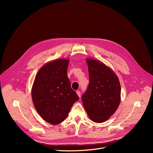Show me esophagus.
<instances>
[{
  "instance_id": "esophagus-1",
  "label": "esophagus",
  "mask_w": 153,
  "mask_h": 153,
  "mask_svg": "<svg viewBox=\"0 0 153 153\" xmlns=\"http://www.w3.org/2000/svg\"><path fill=\"white\" fill-rule=\"evenodd\" d=\"M76 93H77V94L78 95V96L80 97V96H81V93L80 92V91H76Z\"/></svg>"
}]
</instances>
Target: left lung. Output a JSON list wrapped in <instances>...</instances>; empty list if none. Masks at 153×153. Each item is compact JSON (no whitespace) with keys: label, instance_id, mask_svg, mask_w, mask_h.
Returning a JSON list of instances; mask_svg holds the SVG:
<instances>
[{"label":"left lung","instance_id":"obj_1","mask_svg":"<svg viewBox=\"0 0 153 153\" xmlns=\"http://www.w3.org/2000/svg\"><path fill=\"white\" fill-rule=\"evenodd\" d=\"M89 85L82 96L83 106L91 120L102 123L113 115L120 102V85L115 73L99 61L87 59Z\"/></svg>","mask_w":153,"mask_h":153}]
</instances>
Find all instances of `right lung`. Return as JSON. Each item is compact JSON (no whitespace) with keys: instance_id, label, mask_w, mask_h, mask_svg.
Returning <instances> with one entry per match:
<instances>
[{"instance_id":"add662e5","label":"right lung","mask_w":153,"mask_h":153,"mask_svg":"<svg viewBox=\"0 0 153 153\" xmlns=\"http://www.w3.org/2000/svg\"><path fill=\"white\" fill-rule=\"evenodd\" d=\"M69 60L57 59L38 71L32 88V99L40 116L57 125L67 118L73 105L79 98L71 87L67 76Z\"/></svg>"}]
</instances>
